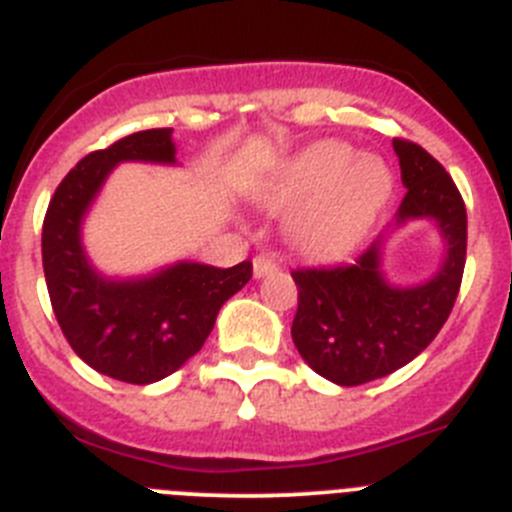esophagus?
<instances>
[{
	"label": "esophagus",
	"instance_id": "obj_1",
	"mask_svg": "<svg viewBox=\"0 0 512 512\" xmlns=\"http://www.w3.org/2000/svg\"><path fill=\"white\" fill-rule=\"evenodd\" d=\"M274 271H277V261L269 259V256H256V259H253V277L256 279L269 277Z\"/></svg>",
	"mask_w": 512,
	"mask_h": 512
}]
</instances>
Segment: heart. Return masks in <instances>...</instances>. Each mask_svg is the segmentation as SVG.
Wrapping results in <instances>:
<instances>
[{
    "label": "heart",
    "instance_id": "1",
    "mask_svg": "<svg viewBox=\"0 0 512 512\" xmlns=\"http://www.w3.org/2000/svg\"><path fill=\"white\" fill-rule=\"evenodd\" d=\"M395 189L387 161L348 143L323 140L261 187L259 202L271 212H292L289 241L312 261H341L364 243Z\"/></svg>",
    "mask_w": 512,
    "mask_h": 512
}]
</instances>
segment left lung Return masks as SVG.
Masks as SVG:
<instances>
[{"instance_id":"1","label":"left lung","mask_w":512,"mask_h":512,"mask_svg":"<svg viewBox=\"0 0 512 512\" xmlns=\"http://www.w3.org/2000/svg\"><path fill=\"white\" fill-rule=\"evenodd\" d=\"M392 148L408 194L390 233L379 235L351 266L292 271V341L312 372L341 387L387 377L425 351L449 318L467 261V210L451 176L410 140L395 138ZM418 219L437 225L442 261L423 283L395 285L383 274L386 241Z\"/></svg>"}]
</instances>
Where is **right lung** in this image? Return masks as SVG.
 I'll return each instance as SVG.
<instances>
[{"label": "right lung", "instance_id": "add662e5", "mask_svg": "<svg viewBox=\"0 0 512 512\" xmlns=\"http://www.w3.org/2000/svg\"><path fill=\"white\" fill-rule=\"evenodd\" d=\"M174 130H140L84 156L53 194L43 271L63 336L104 377L153 384L202 348L217 312L251 279V261L217 269L176 261L140 277H107L84 248V220L117 164L176 166Z\"/></svg>", "mask_w": 512, "mask_h": 512}]
</instances>
